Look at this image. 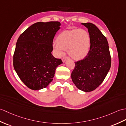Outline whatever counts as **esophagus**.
I'll use <instances>...</instances> for the list:
<instances>
[{"mask_svg": "<svg viewBox=\"0 0 126 126\" xmlns=\"http://www.w3.org/2000/svg\"><path fill=\"white\" fill-rule=\"evenodd\" d=\"M68 58H69L68 57H63L62 58V61H63V62H65V61L67 59H68Z\"/></svg>", "mask_w": 126, "mask_h": 126, "instance_id": "1", "label": "esophagus"}]
</instances>
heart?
Returning <instances> with one entry per match:
<instances>
[{"label":"heart","mask_w":126,"mask_h":126,"mask_svg":"<svg viewBox=\"0 0 126 126\" xmlns=\"http://www.w3.org/2000/svg\"><path fill=\"white\" fill-rule=\"evenodd\" d=\"M90 46L89 34L85 31L75 29L65 31L58 35L54 48L58 54L62 55L68 50L69 55L75 60H80L88 54Z\"/></svg>","instance_id":"b5f03b06"}]
</instances>
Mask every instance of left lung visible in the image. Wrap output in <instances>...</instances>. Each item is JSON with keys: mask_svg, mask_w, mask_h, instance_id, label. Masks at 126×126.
<instances>
[{"mask_svg": "<svg viewBox=\"0 0 126 126\" xmlns=\"http://www.w3.org/2000/svg\"><path fill=\"white\" fill-rule=\"evenodd\" d=\"M81 24L88 29L90 50L83 60L75 62L71 79L78 89L84 92L94 90L103 83L111 66V57L106 37L92 23Z\"/></svg>", "mask_w": 126, "mask_h": 126, "instance_id": "left-lung-1", "label": "left lung"}]
</instances>
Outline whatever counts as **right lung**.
I'll return each instance as SVG.
<instances>
[{
  "instance_id": "right-lung-1",
  "label": "right lung",
  "mask_w": 126,
  "mask_h": 126,
  "mask_svg": "<svg viewBox=\"0 0 126 126\" xmlns=\"http://www.w3.org/2000/svg\"><path fill=\"white\" fill-rule=\"evenodd\" d=\"M61 23L38 22L29 27L17 40L13 55V66L28 88L39 90L51 83L62 60L51 54L52 42Z\"/></svg>"
}]
</instances>
